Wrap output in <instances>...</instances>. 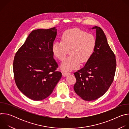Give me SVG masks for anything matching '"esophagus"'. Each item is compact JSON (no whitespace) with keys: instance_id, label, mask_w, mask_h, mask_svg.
<instances>
[{"instance_id":"obj_1","label":"esophagus","mask_w":129,"mask_h":129,"mask_svg":"<svg viewBox=\"0 0 129 129\" xmlns=\"http://www.w3.org/2000/svg\"><path fill=\"white\" fill-rule=\"evenodd\" d=\"M70 73L67 72H64V71H63V72H62V75H63L64 77H66V76H67L68 75H70Z\"/></svg>"}]
</instances>
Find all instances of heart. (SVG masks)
<instances>
[{
  "label": "heart",
  "mask_w": 129,
  "mask_h": 129,
  "mask_svg": "<svg viewBox=\"0 0 129 129\" xmlns=\"http://www.w3.org/2000/svg\"><path fill=\"white\" fill-rule=\"evenodd\" d=\"M96 45L94 36L86 31L75 28L66 30L62 35L61 42L53 43L51 50L59 60H63L69 50V56L61 64V68L69 71L78 68L80 63H86L92 55Z\"/></svg>",
  "instance_id": "1"
}]
</instances>
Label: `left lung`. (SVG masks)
<instances>
[{
  "mask_svg": "<svg viewBox=\"0 0 129 129\" xmlns=\"http://www.w3.org/2000/svg\"><path fill=\"white\" fill-rule=\"evenodd\" d=\"M92 29H96L95 49L84 67L74 73V90L87 101L95 100L106 92L113 81L116 67L115 56L104 32L96 26Z\"/></svg>",
  "mask_w": 129,
  "mask_h": 129,
  "instance_id": "left-lung-1",
  "label": "left lung"
}]
</instances>
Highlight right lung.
Wrapping results in <instances>:
<instances>
[{"label":"right lung","instance_id":"right-lung-1","mask_svg":"<svg viewBox=\"0 0 129 129\" xmlns=\"http://www.w3.org/2000/svg\"><path fill=\"white\" fill-rule=\"evenodd\" d=\"M57 29L33 30L15 54L14 76L19 90L34 101L49 96L62 77L57 71L58 65L53 59L52 45Z\"/></svg>","mask_w":129,"mask_h":129}]
</instances>
